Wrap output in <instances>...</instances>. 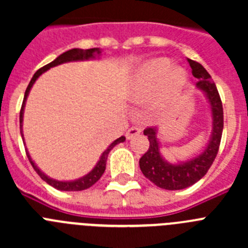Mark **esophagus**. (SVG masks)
I'll return each mask as SVG.
<instances>
[{"mask_svg":"<svg viewBox=\"0 0 248 248\" xmlns=\"http://www.w3.org/2000/svg\"><path fill=\"white\" fill-rule=\"evenodd\" d=\"M140 133H141V129L138 128V126H133V128H130L128 131H126L125 137H126V139H131V138H134V137H137V135H139Z\"/></svg>","mask_w":248,"mask_h":248,"instance_id":"34e87169","label":"esophagus"}]
</instances>
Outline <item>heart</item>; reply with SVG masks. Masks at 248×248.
I'll use <instances>...</instances> for the list:
<instances>
[{
	"instance_id": "1",
	"label": "heart",
	"mask_w": 248,
	"mask_h": 248,
	"mask_svg": "<svg viewBox=\"0 0 248 248\" xmlns=\"http://www.w3.org/2000/svg\"><path fill=\"white\" fill-rule=\"evenodd\" d=\"M186 83V73L174 67L169 58H155L138 69L131 83L130 97L135 102H146L160 89L159 104L165 107L176 98Z\"/></svg>"
}]
</instances>
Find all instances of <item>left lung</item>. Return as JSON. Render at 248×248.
<instances>
[{"label": "left lung", "mask_w": 248, "mask_h": 248, "mask_svg": "<svg viewBox=\"0 0 248 248\" xmlns=\"http://www.w3.org/2000/svg\"><path fill=\"white\" fill-rule=\"evenodd\" d=\"M192 69V76L198 78L196 88L205 94L211 109L212 130L206 148L198 156L180 163H169L160 153L156 128H146L144 135L149 139L148 151L140 157V170L144 176L156 186L165 190H181L198 183L205 176L214 163L220 146L223 129V109L216 84L200 63L187 59Z\"/></svg>", "instance_id": "8db88e82"}]
</instances>
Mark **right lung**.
<instances>
[{"mask_svg": "<svg viewBox=\"0 0 248 248\" xmlns=\"http://www.w3.org/2000/svg\"><path fill=\"white\" fill-rule=\"evenodd\" d=\"M100 53H102V50H100L99 48H91V49H79V48H73V49L67 50V52L62 53L61 56H58L56 59H54L53 62L48 63V64H46L45 67H42L41 69H38V71L34 73V76L32 77V79H31L30 84H28L27 89H26L25 98H23L22 108H21V111H19V129H21L22 139L25 140V138H23V131H22V122H23V113H25L26 100H27V97H28V94H30L31 88H32V85H33L34 82L37 80V78H38L42 73H45L46 71L50 69L52 67H56V65L63 64V63H67V62H77V61H88V59L99 58ZM123 141H125V137H120L118 138L117 140H114L113 143H111L108 148L103 151V154L100 155L98 163L95 164V166H94L92 171H89L88 174L84 175L83 177H79V179L72 180V181H59V180H56V179H52V177L47 176V175H46L43 171H41L38 166L34 164L32 157L30 156L28 150L26 151H27V156L28 159H30V163L32 164V166H33V169L36 170L37 174L41 176L42 180H45L46 183L49 184L50 186H53L54 189L61 190V191H82V190L89 189L91 186H93L94 184L97 183L100 177H102V175L104 174L105 171V165H107V159H108L109 153H110L111 149L117 145V144L123 143Z\"/></svg>", "mask_w": 248, "mask_h": 248, "instance_id": "right-lung-1", "label": "right lung"}]
</instances>
